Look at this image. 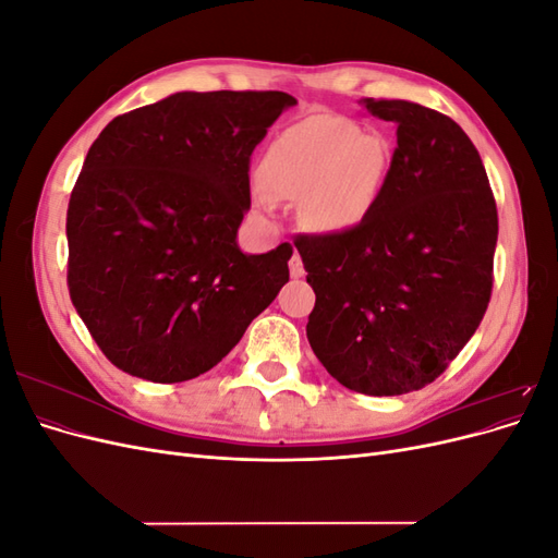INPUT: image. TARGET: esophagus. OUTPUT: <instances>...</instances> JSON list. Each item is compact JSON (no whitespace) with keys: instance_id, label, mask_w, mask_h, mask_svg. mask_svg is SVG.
I'll return each instance as SVG.
<instances>
[{"instance_id":"esophagus-1","label":"esophagus","mask_w":558,"mask_h":558,"mask_svg":"<svg viewBox=\"0 0 558 558\" xmlns=\"http://www.w3.org/2000/svg\"><path fill=\"white\" fill-rule=\"evenodd\" d=\"M289 269H291V277H293V279L305 277V265H302V258H300L298 251L293 253L291 260H289Z\"/></svg>"}]
</instances>
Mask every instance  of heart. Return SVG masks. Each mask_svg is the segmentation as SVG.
I'll return each instance as SVG.
<instances>
[{
    "label": "heart",
    "instance_id": "b5f03b06",
    "mask_svg": "<svg viewBox=\"0 0 558 558\" xmlns=\"http://www.w3.org/2000/svg\"><path fill=\"white\" fill-rule=\"evenodd\" d=\"M391 170V146L342 116L314 113L279 132L258 165V207L298 202L300 223L312 232H347L379 205Z\"/></svg>",
    "mask_w": 558,
    "mask_h": 558
}]
</instances>
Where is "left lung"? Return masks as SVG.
Here are the masks:
<instances>
[{
  "instance_id": "obj_1",
  "label": "left lung",
  "mask_w": 558,
  "mask_h": 558,
  "mask_svg": "<svg viewBox=\"0 0 558 558\" xmlns=\"http://www.w3.org/2000/svg\"><path fill=\"white\" fill-rule=\"evenodd\" d=\"M398 125L379 205L347 232L298 234L316 293L307 340L342 386L402 396L440 377L492 300L498 211L475 144L449 116L365 97Z\"/></svg>"
}]
</instances>
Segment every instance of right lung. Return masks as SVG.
I'll return each mask as SVG.
<instances>
[{"label":"right lung","instance_id":"add662e5","mask_svg":"<svg viewBox=\"0 0 558 558\" xmlns=\"http://www.w3.org/2000/svg\"><path fill=\"white\" fill-rule=\"evenodd\" d=\"M279 90L174 93L116 116L93 142L66 209V286L123 373L205 375L289 281L293 246L248 256V160L281 111Z\"/></svg>","mask_w":558,"mask_h":558}]
</instances>
